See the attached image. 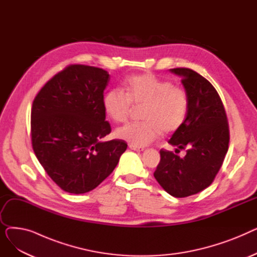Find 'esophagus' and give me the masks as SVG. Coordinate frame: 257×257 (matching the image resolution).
Instances as JSON below:
<instances>
[{"label": "esophagus", "instance_id": "esophagus-1", "mask_svg": "<svg viewBox=\"0 0 257 257\" xmlns=\"http://www.w3.org/2000/svg\"><path fill=\"white\" fill-rule=\"evenodd\" d=\"M129 148H130L131 150H133V151H139V152H141V151H144V148H143V147H137V146L130 145V146H129Z\"/></svg>", "mask_w": 257, "mask_h": 257}]
</instances>
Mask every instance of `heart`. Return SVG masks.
<instances>
[{
    "label": "heart",
    "mask_w": 257,
    "mask_h": 257,
    "mask_svg": "<svg viewBox=\"0 0 257 257\" xmlns=\"http://www.w3.org/2000/svg\"><path fill=\"white\" fill-rule=\"evenodd\" d=\"M131 105H143L140 123H131L115 131V136L130 145L145 147L158 139L163 131H176L185 118L188 98L186 91L170 81L151 73L133 76L119 89L108 90L103 98L106 114L115 123L127 120Z\"/></svg>",
    "instance_id": "heart-1"
}]
</instances>
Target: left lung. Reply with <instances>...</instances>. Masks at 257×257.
<instances>
[{"label": "left lung", "mask_w": 257, "mask_h": 257, "mask_svg": "<svg viewBox=\"0 0 257 257\" xmlns=\"http://www.w3.org/2000/svg\"><path fill=\"white\" fill-rule=\"evenodd\" d=\"M170 72L181 78L188 107L169 144L177 147L176 152L186 149V154L181 158L160 150L154 177L168 194L184 198L202 192L213 181L228 151L229 128L222 100L208 80L185 67Z\"/></svg>", "instance_id": "8db88e82"}]
</instances>
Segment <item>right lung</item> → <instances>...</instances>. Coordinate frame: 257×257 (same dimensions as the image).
Instances as JSON below:
<instances>
[{"label": "right lung", "instance_id": "obj_1", "mask_svg": "<svg viewBox=\"0 0 257 257\" xmlns=\"http://www.w3.org/2000/svg\"><path fill=\"white\" fill-rule=\"evenodd\" d=\"M108 82L106 71L73 64L48 81L33 101L34 153L51 179L67 193L96 188L127 149L121 140L101 141L111 131L103 107Z\"/></svg>", "mask_w": 257, "mask_h": 257}]
</instances>
